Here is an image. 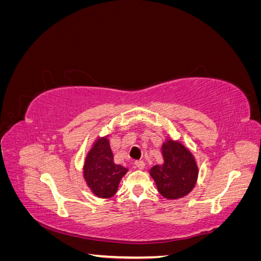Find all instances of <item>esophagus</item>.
I'll list each match as a JSON object with an SVG mask.
<instances>
[{"mask_svg":"<svg viewBox=\"0 0 261 261\" xmlns=\"http://www.w3.org/2000/svg\"><path fill=\"white\" fill-rule=\"evenodd\" d=\"M135 165H136V168L141 170V169L145 168V162L143 160H136L135 161Z\"/></svg>","mask_w":261,"mask_h":261,"instance_id":"obj_1","label":"esophagus"}]
</instances>
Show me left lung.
Masks as SVG:
<instances>
[{
  "label": "left lung",
  "mask_w": 261,
  "mask_h": 261,
  "mask_svg": "<svg viewBox=\"0 0 261 261\" xmlns=\"http://www.w3.org/2000/svg\"><path fill=\"white\" fill-rule=\"evenodd\" d=\"M162 155L163 164L150 169V175L164 198H181L192 192L198 176L195 158L185 146L172 139L162 145Z\"/></svg>",
  "instance_id": "8db88e82"
}]
</instances>
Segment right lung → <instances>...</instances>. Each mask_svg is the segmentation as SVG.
<instances>
[{"mask_svg":"<svg viewBox=\"0 0 261 261\" xmlns=\"http://www.w3.org/2000/svg\"><path fill=\"white\" fill-rule=\"evenodd\" d=\"M128 170L115 164L107 137L97 139L86 156L84 177L91 192L100 198H110L116 192L121 178Z\"/></svg>","mask_w":261,"mask_h":261,"instance_id":"obj_1","label":"right lung"}]
</instances>
